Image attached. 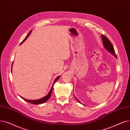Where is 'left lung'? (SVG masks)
I'll use <instances>...</instances> for the list:
<instances>
[{
	"label": "left lung",
	"instance_id": "1",
	"mask_svg": "<svg viewBox=\"0 0 130 130\" xmlns=\"http://www.w3.org/2000/svg\"><path fill=\"white\" fill-rule=\"evenodd\" d=\"M101 38H102V40H103V44L105 47V48L108 50L109 52H110L111 54H112L113 55H114L115 57L117 58V56L116 55L115 52V50H114V48L113 46H112V44L111 43L110 41L109 40V39L107 38L105 36L102 35H101ZM75 98H76V99L78 101V103H81V102L80 101H79L74 95Z\"/></svg>",
	"mask_w": 130,
	"mask_h": 130
}]
</instances>
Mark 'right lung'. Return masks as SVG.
<instances>
[{
  "label": "right lung",
  "mask_w": 130,
  "mask_h": 130,
  "mask_svg": "<svg viewBox=\"0 0 130 130\" xmlns=\"http://www.w3.org/2000/svg\"><path fill=\"white\" fill-rule=\"evenodd\" d=\"M31 32V31H30V32L29 33V34H28L27 36L26 37V38L24 39L23 41L21 42V43H23V42L26 40V39L28 38V37H29V35H30ZM59 77H60V76H58L57 78H56L55 79V81H54V83H53V86H52L51 89H50L49 93L46 95V97H43V98H41V99H38V100H27V99H24V98L22 97H21L22 99H24V100L27 101V102H29V103H31V104H36V105H37V104H42V103H45L47 100H48L50 98V96H51V94H52V91H53V87H54V84L55 83V82H56V81H57L58 80Z\"/></svg>",
  "instance_id": "obj_1"
}]
</instances>
